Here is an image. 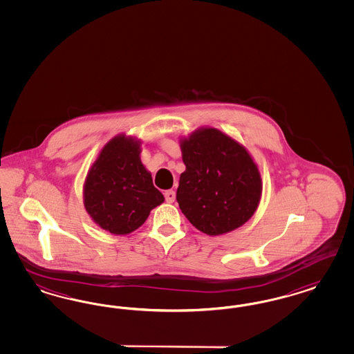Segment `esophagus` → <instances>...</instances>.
<instances>
[{
  "label": "esophagus",
  "instance_id": "34e87169",
  "mask_svg": "<svg viewBox=\"0 0 354 354\" xmlns=\"http://www.w3.org/2000/svg\"><path fill=\"white\" fill-rule=\"evenodd\" d=\"M164 196H165V201H167L168 203H171V202H174V199H176V193H174L173 190H167V192L164 193Z\"/></svg>",
  "mask_w": 354,
  "mask_h": 354
}]
</instances>
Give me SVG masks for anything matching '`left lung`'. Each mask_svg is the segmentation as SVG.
Here are the masks:
<instances>
[{
    "label": "left lung",
    "instance_id": "8db88e82",
    "mask_svg": "<svg viewBox=\"0 0 354 354\" xmlns=\"http://www.w3.org/2000/svg\"><path fill=\"white\" fill-rule=\"evenodd\" d=\"M186 169L177 202L196 230L209 236L231 232L259 207L261 176L245 147L211 127L181 139Z\"/></svg>",
    "mask_w": 354,
    "mask_h": 354
}]
</instances>
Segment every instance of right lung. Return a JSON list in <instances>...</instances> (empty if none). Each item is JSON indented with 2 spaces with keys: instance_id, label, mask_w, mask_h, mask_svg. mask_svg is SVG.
Returning a JSON list of instances; mask_svg holds the SVG:
<instances>
[{
  "instance_id": "right-lung-1",
  "label": "right lung",
  "mask_w": 354,
  "mask_h": 354,
  "mask_svg": "<svg viewBox=\"0 0 354 354\" xmlns=\"http://www.w3.org/2000/svg\"><path fill=\"white\" fill-rule=\"evenodd\" d=\"M164 202L140 161V143L118 135L102 148L84 183V206L94 223L113 235H127Z\"/></svg>"
}]
</instances>
